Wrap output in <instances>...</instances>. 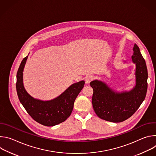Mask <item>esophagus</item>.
<instances>
[{
	"mask_svg": "<svg viewBox=\"0 0 156 156\" xmlns=\"http://www.w3.org/2000/svg\"><path fill=\"white\" fill-rule=\"evenodd\" d=\"M93 76L91 75H87L85 77V82L86 84H90V83L93 80Z\"/></svg>",
	"mask_w": 156,
	"mask_h": 156,
	"instance_id": "obj_1",
	"label": "esophagus"
}]
</instances>
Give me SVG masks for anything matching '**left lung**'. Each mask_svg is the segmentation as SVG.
I'll use <instances>...</instances> for the list:
<instances>
[{"mask_svg": "<svg viewBox=\"0 0 156 156\" xmlns=\"http://www.w3.org/2000/svg\"><path fill=\"white\" fill-rule=\"evenodd\" d=\"M133 51L131 61L136 66L135 84L130 90L118 91L99 80L90 83L93 88V108L101 119L114 123L125 121L135 114L146 98L148 78L146 62L136 44Z\"/></svg>", "mask_w": 156, "mask_h": 156, "instance_id": "left-lung-1", "label": "left lung"}]
</instances>
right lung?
Instances as JSON below:
<instances>
[{
	"label": "right lung",
	"instance_id": "add662e5",
	"mask_svg": "<svg viewBox=\"0 0 156 156\" xmlns=\"http://www.w3.org/2000/svg\"><path fill=\"white\" fill-rule=\"evenodd\" d=\"M28 55L22 60L16 74V92L21 104L37 122L48 126L58 125L71 115L74 102L84 85L82 80L71 84L55 98L43 101L31 96L23 84V70Z\"/></svg>",
	"mask_w": 156,
	"mask_h": 156
}]
</instances>
